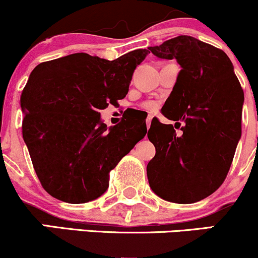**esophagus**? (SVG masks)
Returning a JSON list of instances; mask_svg holds the SVG:
<instances>
[{"label":"esophagus","mask_w":258,"mask_h":258,"mask_svg":"<svg viewBox=\"0 0 258 258\" xmlns=\"http://www.w3.org/2000/svg\"><path fill=\"white\" fill-rule=\"evenodd\" d=\"M152 119H153V115H148V117H147V127L148 128H149L150 127V123H152Z\"/></svg>","instance_id":"1"}]
</instances>
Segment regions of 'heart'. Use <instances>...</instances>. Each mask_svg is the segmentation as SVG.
Here are the masks:
<instances>
[{
  "label": "heart",
  "instance_id": "1",
  "mask_svg": "<svg viewBox=\"0 0 258 258\" xmlns=\"http://www.w3.org/2000/svg\"><path fill=\"white\" fill-rule=\"evenodd\" d=\"M146 108L149 109V110H153V109L156 108V105L154 104V103H147L146 104Z\"/></svg>",
  "mask_w": 258,
  "mask_h": 258
}]
</instances>
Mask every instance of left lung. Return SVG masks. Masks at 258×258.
<instances>
[{"label":"left lung","instance_id":"left-lung-1","mask_svg":"<svg viewBox=\"0 0 258 258\" xmlns=\"http://www.w3.org/2000/svg\"><path fill=\"white\" fill-rule=\"evenodd\" d=\"M149 49L182 68L161 112L184 122L177 135L172 125L153 119L148 138L156 153L147 166L149 185L164 200L197 203L226 179L241 136L244 92L229 57L211 44L180 35Z\"/></svg>","mask_w":258,"mask_h":258}]
</instances>
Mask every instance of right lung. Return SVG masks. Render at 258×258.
Wrapping results in <instances>:
<instances>
[{
    "label": "right lung",
    "mask_w": 258,
    "mask_h": 258,
    "mask_svg": "<svg viewBox=\"0 0 258 258\" xmlns=\"http://www.w3.org/2000/svg\"><path fill=\"white\" fill-rule=\"evenodd\" d=\"M135 49L108 60L74 53L38 64L20 97L23 138L48 194L84 204L106 191L109 172L147 135L144 121L106 127L100 110L125 98L148 55Z\"/></svg>",
    "instance_id": "obj_1"
}]
</instances>
